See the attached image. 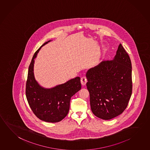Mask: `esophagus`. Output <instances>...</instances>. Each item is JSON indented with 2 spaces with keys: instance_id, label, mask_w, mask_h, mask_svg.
<instances>
[{
  "instance_id": "34e87169",
  "label": "esophagus",
  "mask_w": 150,
  "mask_h": 150,
  "mask_svg": "<svg viewBox=\"0 0 150 150\" xmlns=\"http://www.w3.org/2000/svg\"><path fill=\"white\" fill-rule=\"evenodd\" d=\"M81 84L83 86L85 85L87 83L86 77L85 76H83L81 79Z\"/></svg>"
}]
</instances>
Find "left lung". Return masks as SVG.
<instances>
[{
  "mask_svg": "<svg viewBox=\"0 0 150 150\" xmlns=\"http://www.w3.org/2000/svg\"><path fill=\"white\" fill-rule=\"evenodd\" d=\"M92 112L109 120L125 110L132 91V64L121 44L111 61H103L86 73Z\"/></svg>",
  "mask_w": 150,
  "mask_h": 150,
  "instance_id": "8db88e82",
  "label": "left lung"
}]
</instances>
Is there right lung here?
<instances>
[{"label": "right lung", "instance_id": "1", "mask_svg": "<svg viewBox=\"0 0 150 150\" xmlns=\"http://www.w3.org/2000/svg\"><path fill=\"white\" fill-rule=\"evenodd\" d=\"M45 42L35 52L28 69L26 87L27 100L35 115L40 120L56 123L62 121L69 113L71 97L81 89V78L76 77L52 88L41 86L35 77V59Z\"/></svg>", "mask_w": 150, "mask_h": 150}]
</instances>
